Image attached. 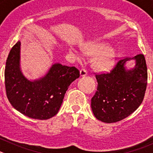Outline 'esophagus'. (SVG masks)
Segmentation results:
<instances>
[{
    "label": "esophagus",
    "instance_id": "esophagus-1",
    "mask_svg": "<svg viewBox=\"0 0 153 153\" xmlns=\"http://www.w3.org/2000/svg\"><path fill=\"white\" fill-rule=\"evenodd\" d=\"M79 74H80L81 76H85L87 75V71H86L85 69H82V70H80V71H79Z\"/></svg>",
    "mask_w": 153,
    "mask_h": 153
}]
</instances>
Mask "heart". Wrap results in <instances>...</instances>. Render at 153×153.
<instances>
[{
    "label": "heart",
    "mask_w": 153,
    "mask_h": 153,
    "mask_svg": "<svg viewBox=\"0 0 153 153\" xmlns=\"http://www.w3.org/2000/svg\"><path fill=\"white\" fill-rule=\"evenodd\" d=\"M82 50L85 54L89 56H96L93 59V66L99 70H105L111 67L114 60L116 52L112 47H109L106 44L98 42H89L82 46ZM71 53H74L76 57L79 58L76 51L70 48Z\"/></svg>",
    "instance_id": "heart-1"
}]
</instances>
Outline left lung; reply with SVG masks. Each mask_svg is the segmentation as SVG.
<instances>
[{"label": "left lung", "instance_id": "obj_1", "mask_svg": "<svg viewBox=\"0 0 153 153\" xmlns=\"http://www.w3.org/2000/svg\"><path fill=\"white\" fill-rule=\"evenodd\" d=\"M130 59L118 60L110 72L96 75L98 85L91 108L96 118L102 122L112 123L123 120L143 102L148 78L145 56L141 53L135 56V67L126 70V62Z\"/></svg>", "mask_w": 153, "mask_h": 153}]
</instances>
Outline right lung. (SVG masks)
Wrapping results in <instances>:
<instances>
[{
    "label": "right lung",
    "mask_w": 153,
    "mask_h": 153,
    "mask_svg": "<svg viewBox=\"0 0 153 153\" xmlns=\"http://www.w3.org/2000/svg\"><path fill=\"white\" fill-rule=\"evenodd\" d=\"M21 41L10 50L4 70L7 97L14 109L36 120H48L60 109L65 93L79 76L75 67L55 63L44 77L30 81L20 67Z\"/></svg>",
    "instance_id": "add662e5"
}]
</instances>
